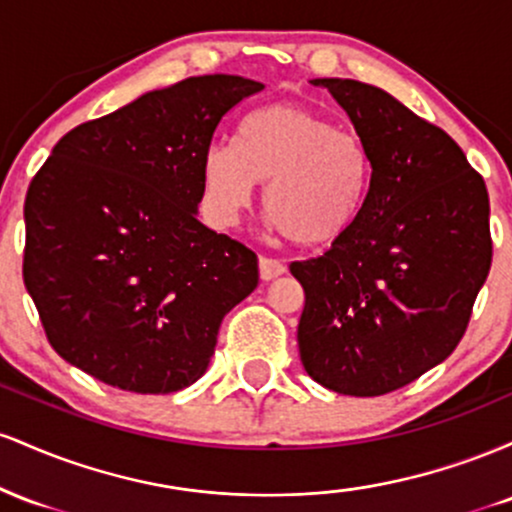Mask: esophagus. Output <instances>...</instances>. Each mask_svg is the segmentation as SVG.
Listing matches in <instances>:
<instances>
[{
	"instance_id": "obj_1",
	"label": "esophagus",
	"mask_w": 512,
	"mask_h": 512,
	"mask_svg": "<svg viewBox=\"0 0 512 512\" xmlns=\"http://www.w3.org/2000/svg\"><path fill=\"white\" fill-rule=\"evenodd\" d=\"M286 272V264L281 260H274V257H260V276L264 281H272L276 276Z\"/></svg>"
}]
</instances>
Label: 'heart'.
Returning a JSON list of instances; mask_svg holds the SVG:
<instances>
[{
  "label": "heart",
  "mask_w": 512,
  "mask_h": 512,
  "mask_svg": "<svg viewBox=\"0 0 512 512\" xmlns=\"http://www.w3.org/2000/svg\"><path fill=\"white\" fill-rule=\"evenodd\" d=\"M264 185V211L298 245H330L354 226L368 195L370 158L356 134L303 103L264 105L243 120L238 146L216 142L202 158L204 207L233 223Z\"/></svg>",
  "instance_id": "1"
}]
</instances>
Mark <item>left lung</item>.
Segmentation results:
<instances>
[{"instance_id": "obj_1", "label": "left lung", "mask_w": 512, "mask_h": 512, "mask_svg": "<svg viewBox=\"0 0 512 512\" xmlns=\"http://www.w3.org/2000/svg\"><path fill=\"white\" fill-rule=\"evenodd\" d=\"M354 122L370 158L354 226L320 257L291 262L305 305L298 349L339 395L409 385L460 344L491 269L489 192L448 132L383 88L313 79Z\"/></svg>"}]
</instances>
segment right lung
Wrapping results in <instances>:
<instances>
[{
    "label": "right lung",
    "mask_w": 512,
    "mask_h": 512,
    "mask_svg": "<svg viewBox=\"0 0 512 512\" xmlns=\"http://www.w3.org/2000/svg\"><path fill=\"white\" fill-rule=\"evenodd\" d=\"M260 81L190 76L67 132L26 192L23 284L52 349L117 390L168 395L207 370L257 255L197 221L202 158Z\"/></svg>",
    "instance_id": "add662e5"
}]
</instances>
